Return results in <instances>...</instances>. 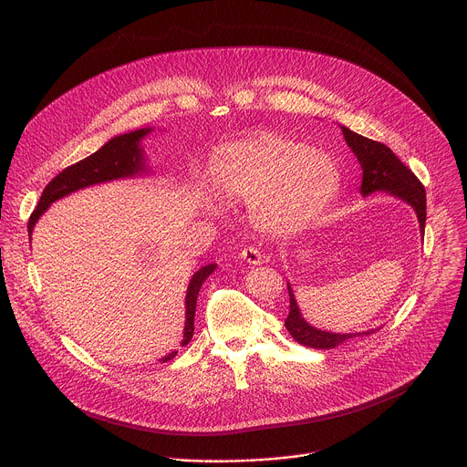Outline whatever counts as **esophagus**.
Listing matches in <instances>:
<instances>
[{
    "label": "esophagus",
    "mask_w": 467,
    "mask_h": 467,
    "mask_svg": "<svg viewBox=\"0 0 467 467\" xmlns=\"http://www.w3.org/2000/svg\"><path fill=\"white\" fill-rule=\"evenodd\" d=\"M239 255H241V259H244L248 265H254V266H257V265H263V263H265L263 254H261L255 246H246V248H243Z\"/></svg>",
    "instance_id": "34e87169"
}]
</instances>
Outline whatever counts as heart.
Masks as SVG:
<instances>
[{
  "mask_svg": "<svg viewBox=\"0 0 467 467\" xmlns=\"http://www.w3.org/2000/svg\"><path fill=\"white\" fill-rule=\"evenodd\" d=\"M213 189L226 200L254 204L269 232H293L313 221L334 198L339 172L311 145L278 134H259L223 149L210 171ZM208 200V192H202Z\"/></svg>",
  "mask_w": 467,
  "mask_h": 467,
  "instance_id": "b5f03b06",
  "label": "heart"
}]
</instances>
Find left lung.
Listing matches in <instances>:
<instances>
[{
	"instance_id": "obj_1",
	"label": "left lung",
	"mask_w": 467,
	"mask_h": 467,
	"mask_svg": "<svg viewBox=\"0 0 467 467\" xmlns=\"http://www.w3.org/2000/svg\"><path fill=\"white\" fill-rule=\"evenodd\" d=\"M341 133L363 169V182H361V194H372L376 191H385L396 198L406 201L413 206L420 232L424 234L426 226V191L419 178L400 161V158L381 141L365 138L361 134L354 133L341 126ZM289 291V315L285 318V329L302 345L313 348H333L336 345L343 343L345 339L356 337L359 334H334L320 331L311 327L300 315L296 306L295 295L287 284ZM361 333V334H370Z\"/></svg>"
}]
</instances>
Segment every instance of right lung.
<instances>
[{
  "label": "right lung",
  "mask_w": 467,
  "mask_h": 467,
  "mask_svg": "<svg viewBox=\"0 0 467 467\" xmlns=\"http://www.w3.org/2000/svg\"><path fill=\"white\" fill-rule=\"evenodd\" d=\"M150 130H138L131 133L115 136L104 147H100L97 152H93L91 156L69 165L63 172H59L45 187L41 200L28 219V237L32 235L36 221L43 215V212L54 201L61 200L67 194H71L78 189L89 187V185H97V183H104V182L119 180V178H130V176L143 172L145 165H143V154L140 149V140ZM213 269H215V265L202 266L191 278V284L187 287V298H185L187 320H185V331H183L182 345H187L194 336V315H196L198 293H200L202 282L206 280V276H210V273ZM176 354L178 352H171L169 356L161 358V361L165 363V361L172 359Z\"/></svg>",
  "instance_id": "add662e5"
}]
</instances>
